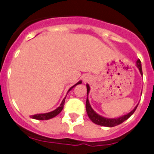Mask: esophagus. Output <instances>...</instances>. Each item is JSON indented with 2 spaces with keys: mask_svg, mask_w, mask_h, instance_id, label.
Returning <instances> with one entry per match:
<instances>
[{
  "mask_svg": "<svg viewBox=\"0 0 154 154\" xmlns=\"http://www.w3.org/2000/svg\"><path fill=\"white\" fill-rule=\"evenodd\" d=\"M91 76H90V75H85V77H84V79H83V80H84V82H89L90 80H91Z\"/></svg>",
  "mask_w": 154,
  "mask_h": 154,
  "instance_id": "1",
  "label": "esophagus"
}]
</instances>
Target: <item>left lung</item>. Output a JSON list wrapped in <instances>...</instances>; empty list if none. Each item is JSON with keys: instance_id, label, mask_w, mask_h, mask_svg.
<instances>
[{"instance_id": "obj_1", "label": "left lung", "mask_w": 154, "mask_h": 154, "mask_svg": "<svg viewBox=\"0 0 154 154\" xmlns=\"http://www.w3.org/2000/svg\"><path fill=\"white\" fill-rule=\"evenodd\" d=\"M136 66L138 67V70H139L140 73L141 75H142V69H141V60L139 59L136 60ZM87 86V100H86V111L87 113H88V117H89L90 119L92 121V122H94V124H97V125H100V126H103V127H115V126H118L119 124H122L124 121H127V119L132 115V114L135 112V109H137L138 107V105L131 111L130 112L127 113V115H124L123 116L119 117V118H105V117L101 116L99 114H97V112H94V109H92L91 107V104L89 103V100H88V94L90 92V86L88 84L86 85Z\"/></svg>"}]
</instances>
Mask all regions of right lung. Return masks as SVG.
Masks as SVG:
<instances>
[{
	"label": "right lung",
	"instance_id": "right-lung-1",
	"mask_svg": "<svg viewBox=\"0 0 154 154\" xmlns=\"http://www.w3.org/2000/svg\"><path fill=\"white\" fill-rule=\"evenodd\" d=\"M82 81H79V82H77L75 85H74L73 86L71 87V88L69 89V91H67V94L71 91V90L72 89V88H74V87L76 86L77 85H79V84H82ZM65 99H66V97H64V98H63V100H62L60 106H59V107H57L56 109H54V111H52V112H48V113L37 114V115H32L31 118H33V119H36V120H41V121H44V120H49V119H51V118H54V117L57 116V115H58V114L60 113L62 110H63V106H64V103H65Z\"/></svg>",
	"mask_w": 154,
	"mask_h": 154
}]
</instances>
